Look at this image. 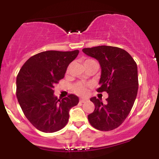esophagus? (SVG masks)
<instances>
[{
	"label": "esophagus",
	"mask_w": 159,
	"mask_h": 159,
	"mask_svg": "<svg viewBox=\"0 0 159 159\" xmlns=\"http://www.w3.org/2000/svg\"><path fill=\"white\" fill-rule=\"evenodd\" d=\"M88 101V99H87V98H80V102L81 103H84V102H86Z\"/></svg>",
	"instance_id": "obj_1"
}]
</instances>
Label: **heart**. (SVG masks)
<instances>
[{"label": "heart", "mask_w": 159, "mask_h": 159, "mask_svg": "<svg viewBox=\"0 0 159 159\" xmlns=\"http://www.w3.org/2000/svg\"><path fill=\"white\" fill-rule=\"evenodd\" d=\"M89 61H93L92 60H87V61H84V63H87V62H89ZM73 90L76 93L80 94V95L85 94L86 91H87L86 86L82 83H77L76 84H75L73 86Z\"/></svg>", "instance_id": "obj_1"}]
</instances>
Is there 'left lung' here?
<instances>
[{
	"label": "left lung",
	"instance_id": "1",
	"mask_svg": "<svg viewBox=\"0 0 159 159\" xmlns=\"http://www.w3.org/2000/svg\"><path fill=\"white\" fill-rule=\"evenodd\" d=\"M82 52L97 60L101 66L98 92L106 91V103L92 97L95 110L88 115L92 126L110 131L120 126L132 110L138 90V66L132 56L117 47L100 45Z\"/></svg>",
	"mask_w": 159,
	"mask_h": 159
}]
</instances>
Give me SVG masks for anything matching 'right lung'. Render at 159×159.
Here are the masks:
<instances>
[{
	"mask_svg": "<svg viewBox=\"0 0 159 159\" xmlns=\"http://www.w3.org/2000/svg\"><path fill=\"white\" fill-rule=\"evenodd\" d=\"M79 51H46L29 58L16 78V96L27 119L46 133L61 130L68 123L69 111L79 102L73 94L57 99L54 84L64 78Z\"/></svg>",
	"mask_w": 159,
	"mask_h": 159,
	"instance_id": "obj_1",
	"label": "right lung"
}]
</instances>
